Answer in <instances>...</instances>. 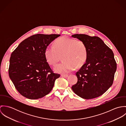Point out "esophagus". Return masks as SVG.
I'll use <instances>...</instances> for the list:
<instances>
[{"label":"esophagus","instance_id":"obj_1","mask_svg":"<svg viewBox=\"0 0 126 126\" xmlns=\"http://www.w3.org/2000/svg\"><path fill=\"white\" fill-rule=\"evenodd\" d=\"M61 76L62 77H63V78H67L68 76L67 75H64V74H62Z\"/></svg>","mask_w":126,"mask_h":126}]
</instances>
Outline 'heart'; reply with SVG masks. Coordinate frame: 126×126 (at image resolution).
Listing matches in <instances>:
<instances>
[{
	"instance_id": "b5f03b06",
	"label": "heart",
	"mask_w": 126,
	"mask_h": 126,
	"mask_svg": "<svg viewBox=\"0 0 126 126\" xmlns=\"http://www.w3.org/2000/svg\"><path fill=\"white\" fill-rule=\"evenodd\" d=\"M62 55L64 61L56 65L54 70L57 73L66 74L84 64L88 57L87 48L82 41L63 37L55 42L54 46L47 47L45 50L46 59L51 65H55Z\"/></svg>"
}]
</instances>
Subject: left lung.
<instances>
[{"label":"left lung","instance_id":"left-lung-1","mask_svg":"<svg viewBox=\"0 0 126 126\" xmlns=\"http://www.w3.org/2000/svg\"><path fill=\"white\" fill-rule=\"evenodd\" d=\"M71 36L83 41L88 51L86 63L76 73L78 81L72 89L84 99L97 97L113 83L117 67L113 53L98 37L82 34Z\"/></svg>","mask_w":126,"mask_h":126}]
</instances>
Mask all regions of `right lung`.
I'll return each instance as SVG.
<instances>
[{"label": "right lung", "mask_w": 126, "mask_h": 126, "mask_svg": "<svg viewBox=\"0 0 126 126\" xmlns=\"http://www.w3.org/2000/svg\"><path fill=\"white\" fill-rule=\"evenodd\" d=\"M60 34H37L23 41L12 53L9 77L23 96L42 98L52 90L60 75L54 73L47 62L45 50Z\"/></svg>", "instance_id": "add662e5"}]
</instances>
